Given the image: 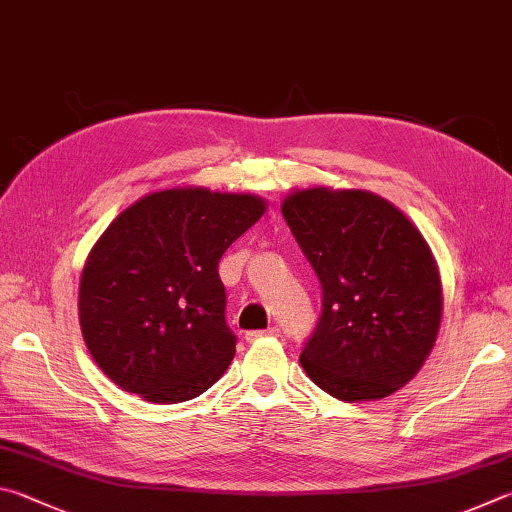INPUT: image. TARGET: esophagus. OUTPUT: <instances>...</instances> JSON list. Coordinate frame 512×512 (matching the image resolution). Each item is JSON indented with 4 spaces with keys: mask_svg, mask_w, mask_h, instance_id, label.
I'll return each mask as SVG.
<instances>
[{
    "mask_svg": "<svg viewBox=\"0 0 512 512\" xmlns=\"http://www.w3.org/2000/svg\"><path fill=\"white\" fill-rule=\"evenodd\" d=\"M276 335H279V328L272 326L267 330H249V333H245V339L251 344V342H258V339H263V337H276Z\"/></svg>",
    "mask_w": 512,
    "mask_h": 512,
    "instance_id": "34e87169",
    "label": "esophagus"
}]
</instances>
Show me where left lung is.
<instances>
[{"label": "left lung", "instance_id": "1", "mask_svg": "<svg viewBox=\"0 0 512 512\" xmlns=\"http://www.w3.org/2000/svg\"><path fill=\"white\" fill-rule=\"evenodd\" d=\"M292 236L321 285L299 362L337 400H380L414 378L441 326L443 294L425 238L366 191L317 186L285 197Z\"/></svg>", "mask_w": 512, "mask_h": 512}]
</instances>
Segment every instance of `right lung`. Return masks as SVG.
<instances>
[{
    "label": "right lung",
    "mask_w": 512,
    "mask_h": 512,
    "mask_svg": "<svg viewBox=\"0 0 512 512\" xmlns=\"http://www.w3.org/2000/svg\"><path fill=\"white\" fill-rule=\"evenodd\" d=\"M265 213L254 195L170 188L128 206L89 254L78 315L89 353L116 387L184 402L236 353L218 263Z\"/></svg>",
    "instance_id": "1"
}]
</instances>
